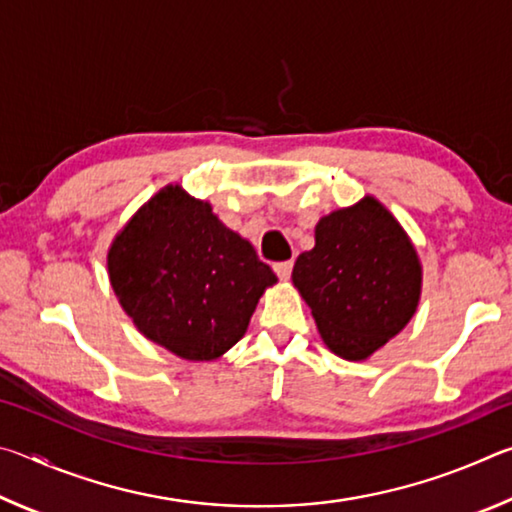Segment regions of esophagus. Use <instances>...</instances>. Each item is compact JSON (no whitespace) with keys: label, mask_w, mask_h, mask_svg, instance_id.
Listing matches in <instances>:
<instances>
[{"label":"esophagus","mask_w":512,"mask_h":512,"mask_svg":"<svg viewBox=\"0 0 512 512\" xmlns=\"http://www.w3.org/2000/svg\"><path fill=\"white\" fill-rule=\"evenodd\" d=\"M291 268H293L291 259H289V262H277V264H273V271L277 273V277H280V280H289V277H291Z\"/></svg>","instance_id":"1"}]
</instances>
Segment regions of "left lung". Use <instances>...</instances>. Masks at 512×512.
I'll list each match as a JSON object with an SVG mask.
<instances>
[{
    "label": "left lung",
    "mask_w": 512,
    "mask_h": 512,
    "mask_svg": "<svg viewBox=\"0 0 512 512\" xmlns=\"http://www.w3.org/2000/svg\"><path fill=\"white\" fill-rule=\"evenodd\" d=\"M329 350L363 361L413 318L422 266L409 235L377 198L323 216L316 246L291 275Z\"/></svg>",
    "instance_id": "left-lung-1"
}]
</instances>
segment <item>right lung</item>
I'll use <instances>...</instances> for the list:
<instances>
[{
	"label": "right lung",
	"instance_id": "1",
	"mask_svg": "<svg viewBox=\"0 0 512 512\" xmlns=\"http://www.w3.org/2000/svg\"><path fill=\"white\" fill-rule=\"evenodd\" d=\"M108 275L135 327L187 361H212L246 334L277 282L250 241L180 185L160 189L108 250Z\"/></svg>",
	"mask_w": 512,
	"mask_h": 512
}]
</instances>
